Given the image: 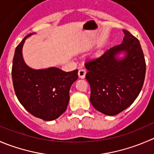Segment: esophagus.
<instances>
[{"mask_svg": "<svg viewBox=\"0 0 154 154\" xmlns=\"http://www.w3.org/2000/svg\"><path fill=\"white\" fill-rule=\"evenodd\" d=\"M86 71L84 69H80L78 71V76L81 79H84L85 78V76H86Z\"/></svg>", "mask_w": 154, "mask_h": 154, "instance_id": "34e87169", "label": "esophagus"}]
</instances>
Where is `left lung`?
I'll list each match as a JSON object with an SVG mask.
<instances>
[{"instance_id": "obj_1", "label": "left lung", "mask_w": 154, "mask_h": 154, "mask_svg": "<svg viewBox=\"0 0 154 154\" xmlns=\"http://www.w3.org/2000/svg\"><path fill=\"white\" fill-rule=\"evenodd\" d=\"M123 31L125 36L121 44L85 64L91 103L109 116L118 114L134 102L145 77V59L139 41L129 31ZM121 53L125 56L120 58Z\"/></svg>"}]
</instances>
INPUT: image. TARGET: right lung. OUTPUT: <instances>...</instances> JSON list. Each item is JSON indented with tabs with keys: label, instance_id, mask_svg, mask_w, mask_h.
Returning a JSON list of instances; mask_svg holds the SVG:
<instances>
[{
	"label": "right lung",
	"instance_id": "obj_1",
	"mask_svg": "<svg viewBox=\"0 0 154 154\" xmlns=\"http://www.w3.org/2000/svg\"><path fill=\"white\" fill-rule=\"evenodd\" d=\"M28 34L16 47L12 68L15 93L22 105L37 118L51 121L66 110L71 85L78 78V70L65 72L58 68L36 70L25 64L22 47Z\"/></svg>",
	"mask_w": 154,
	"mask_h": 154
}]
</instances>
